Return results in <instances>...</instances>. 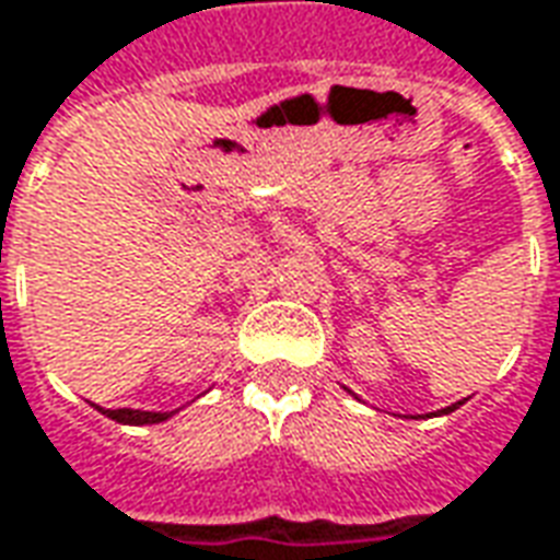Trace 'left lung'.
<instances>
[{
	"instance_id": "1",
	"label": "left lung",
	"mask_w": 560,
	"mask_h": 560,
	"mask_svg": "<svg viewBox=\"0 0 560 560\" xmlns=\"http://www.w3.org/2000/svg\"><path fill=\"white\" fill-rule=\"evenodd\" d=\"M348 394H351V390H348ZM351 397H354V394H351ZM457 406H464V400L452 402V406H445V409H440V412H430V416H448V412H455ZM418 418H421V416H418Z\"/></svg>"
}]
</instances>
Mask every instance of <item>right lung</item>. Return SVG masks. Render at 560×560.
<instances>
[{"label":"right lung","mask_w":560,"mask_h":560,"mask_svg":"<svg viewBox=\"0 0 560 560\" xmlns=\"http://www.w3.org/2000/svg\"><path fill=\"white\" fill-rule=\"evenodd\" d=\"M96 406V402H93ZM105 418H112L117 424H132V428H139V424H160V421H166L172 418L178 409H172V412H148V409H103V406H96Z\"/></svg>","instance_id":"add662e5"}]
</instances>
